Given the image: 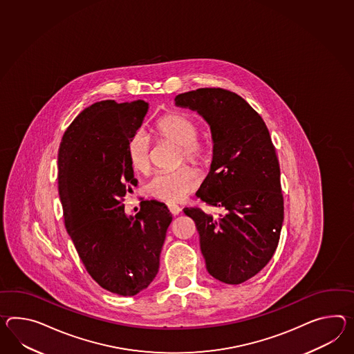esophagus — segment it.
Segmentation results:
<instances>
[{"label":"esophagus","instance_id":"obj_1","mask_svg":"<svg viewBox=\"0 0 354 354\" xmlns=\"http://www.w3.org/2000/svg\"><path fill=\"white\" fill-rule=\"evenodd\" d=\"M167 207H169L170 212H171L174 216H178L181 212L180 207H179V206H176V205H169Z\"/></svg>","mask_w":354,"mask_h":354}]
</instances>
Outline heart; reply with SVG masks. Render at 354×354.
Masks as SVG:
<instances>
[{
  "label": "heart",
  "mask_w": 354,
  "mask_h": 354,
  "mask_svg": "<svg viewBox=\"0 0 354 354\" xmlns=\"http://www.w3.org/2000/svg\"><path fill=\"white\" fill-rule=\"evenodd\" d=\"M158 139L180 148V161L203 165L209 160V147L198 140V127L188 116L170 113L157 121L155 127ZM127 157L133 170L146 173L151 162V140L145 131H136L127 143ZM201 183L199 174L190 167H180L170 173H158L148 181L149 196L167 203L180 202L196 189Z\"/></svg>",
  "instance_id": "1"
}]
</instances>
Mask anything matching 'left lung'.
I'll use <instances>...</instances> for the list:
<instances>
[{
  "label": "left lung",
  "mask_w": 354,
  "mask_h": 354,
  "mask_svg": "<svg viewBox=\"0 0 354 354\" xmlns=\"http://www.w3.org/2000/svg\"><path fill=\"white\" fill-rule=\"evenodd\" d=\"M209 125L212 162L197 197L221 208L218 217L184 208L194 220L208 274L241 284L275 253L284 220L280 166L268 127L241 95L199 88L175 97Z\"/></svg>",
  "instance_id": "left-lung-1"
}]
</instances>
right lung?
<instances>
[{
	"mask_svg": "<svg viewBox=\"0 0 354 354\" xmlns=\"http://www.w3.org/2000/svg\"><path fill=\"white\" fill-rule=\"evenodd\" d=\"M148 109L142 100L91 104L64 133L57 157L64 220L79 257L95 283L122 297L155 280L173 221L153 201H145L136 217L124 211L122 197L137 180L127 143Z\"/></svg>",
	"mask_w": 354,
	"mask_h": 354,
	"instance_id": "right-lung-1",
	"label": "right lung"
}]
</instances>
